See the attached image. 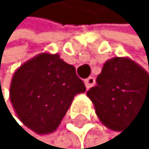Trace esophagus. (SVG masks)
Segmentation results:
<instances>
[{
    "instance_id": "1",
    "label": "esophagus",
    "mask_w": 149,
    "mask_h": 149,
    "mask_svg": "<svg viewBox=\"0 0 149 149\" xmlns=\"http://www.w3.org/2000/svg\"><path fill=\"white\" fill-rule=\"evenodd\" d=\"M95 83H96V78L92 77V76H90L88 78L84 79V84H86V88H88V90H90L91 87L95 86Z\"/></svg>"
}]
</instances>
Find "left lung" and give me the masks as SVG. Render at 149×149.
<instances>
[{
	"instance_id": "8db88e82",
	"label": "left lung",
	"mask_w": 149,
	"mask_h": 149,
	"mask_svg": "<svg viewBox=\"0 0 149 149\" xmlns=\"http://www.w3.org/2000/svg\"><path fill=\"white\" fill-rule=\"evenodd\" d=\"M96 82L87 96L100 121L108 128L121 131L138 109H149L148 72L132 59H108Z\"/></svg>"
}]
</instances>
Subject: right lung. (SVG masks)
Segmentation results:
<instances>
[{
    "label": "right lung",
    "instance_id": "1",
    "mask_svg": "<svg viewBox=\"0 0 149 149\" xmlns=\"http://www.w3.org/2000/svg\"><path fill=\"white\" fill-rule=\"evenodd\" d=\"M84 91L73 66L58 54L41 53L15 72L10 100L24 126L46 134L57 130L74 96Z\"/></svg>",
    "mask_w": 149,
    "mask_h": 149
}]
</instances>
